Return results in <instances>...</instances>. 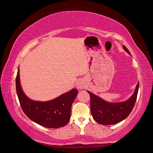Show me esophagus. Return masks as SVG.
<instances>
[{"mask_svg":"<svg viewBox=\"0 0 153 153\" xmlns=\"http://www.w3.org/2000/svg\"><path fill=\"white\" fill-rule=\"evenodd\" d=\"M85 87V83H84V82H82V81H80V82H79L77 84V88L79 89H82Z\"/></svg>","mask_w":153,"mask_h":153,"instance_id":"34e87169","label":"esophagus"}]
</instances>
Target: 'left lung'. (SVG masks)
Masks as SVG:
<instances>
[{
	"label": "left lung",
	"instance_id": "8db88e82",
	"mask_svg": "<svg viewBox=\"0 0 153 153\" xmlns=\"http://www.w3.org/2000/svg\"><path fill=\"white\" fill-rule=\"evenodd\" d=\"M127 53H130L125 46ZM137 84L133 95L128 100L120 102H108L87 91L90 95L91 112L95 121L102 125H113L126 119L134 108L139 90Z\"/></svg>",
	"mask_w": 153,
	"mask_h": 153
}]
</instances>
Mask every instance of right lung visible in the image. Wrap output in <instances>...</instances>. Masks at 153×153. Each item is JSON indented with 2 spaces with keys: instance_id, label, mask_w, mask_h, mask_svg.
<instances>
[{
  "instance_id": "obj_1",
  "label": "right lung",
  "mask_w": 153,
  "mask_h": 153,
  "mask_svg": "<svg viewBox=\"0 0 153 153\" xmlns=\"http://www.w3.org/2000/svg\"><path fill=\"white\" fill-rule=\"evenodd\" d=\"M19 71L18 68L16 78V93L25 114L32 121L45 128H58L66 125L70 119L71 105L78 93L77 89H71L49 101L32 100L22 91Z\"/></svg>"
}]
</instances>
